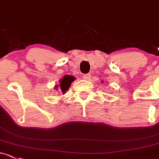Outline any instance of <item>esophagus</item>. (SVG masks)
<instances>
[{
	"mask_svg": "<svg viewBox=\"0 0 159 159\" xmlns=\"http://www.w3.org/2000/svg\"><path fill=\"white\" fill-rule=\"evenodd\" d=\"M83 78H84V80H87V81H88V80H89L90 78H91V75L90 74L83 75Z\"/></svg>",
	"mask_w": 159,
	"mask_h": 159,
	"instance_id": "esophagus-1",
	"label": "esophagus"
}]
</instances>
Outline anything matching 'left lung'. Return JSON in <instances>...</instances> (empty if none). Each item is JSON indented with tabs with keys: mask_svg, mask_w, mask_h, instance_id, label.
<instances>
[{
	"mask_svg": "<svg viewBox=\"0 0 159 159\" xmlns=\"http://www.w3.org/2000/svg\"><path fill=\"white\" fill-rule=\"evenodd\" d=\"M102 82H103V81H102Z\"/></svg>",
	"mask_w": 159,
	"mask_h": 159,
	"instance_id": "obj_1",
	"label": "left lung"
}]
</instances>
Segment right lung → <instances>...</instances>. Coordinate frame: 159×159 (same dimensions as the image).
<instances>
[{
	"label": "right lung",
	"instance_id": "1",
	"mask_svg": "<svg viewBox=\"0 0 159 159\" xmlns=\"http://www.w3.org/2000/svg\"><path fill=\"white\" fill-rule=\"evenodd\" d=\"M75 80L74 76L71 75H65L61 79L59 80V84H56L54 89L56 91H58V93L62 92L63 94H65L67 91L69 89L71 83Z\"/></svg>",
	"mask_w": 159,
	"mask_h": 159
}]
</instances>
